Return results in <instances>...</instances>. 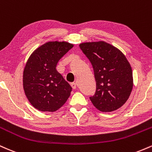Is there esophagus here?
<instances>
[{"label":"esophagus","instance_id":"34e87169","mask_svg":"<svg viewBox=\"0 0 152 152\" xmlns=\"http://www.w3.org/2000/svg\"><path fill=\"white\" fill-rule=\"evenodd\" d=\"M71 86L72 87L73 89H76V83H71Z\"/></svg>","mask_w":152,"mask_h":152}]
</instances>
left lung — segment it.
I'll return each instance as SVG.
<instances>
[{"mask_svg": "<svg viewBox=\"0 0 152 152\" xmlns=\"http://www.w3.org/2000/svg\"><path fill=\"white\" fill-rule=\"evenodd\" d=\"M79 47L93 66L96 83L91 102L104 112L118 109L128 100L133 88V74L126 56L104 41L83 43Z\"/></svg>", "mask_w": 152, "mask_h": 152, "instance_id": "1", "label": "left lung"}]
</instances>
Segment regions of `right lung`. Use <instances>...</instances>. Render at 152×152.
<instances>
[{"label":"right lung","mask_w":152,"mask_h":152,"mask_svg":"<svg viewBox=\"0 0 152 152\" xmlns=\"http://www.w3.org/2000/svg\"><path fill=\"white\" fill-rule=\"evenodd\" d=\"M73 47L65 41H49L36 48L28 59L23 85L28 100L36 109L53 112L70 96L72 88L56 68Z\"/></svg>","instance_id":"1"}]
</instances>
